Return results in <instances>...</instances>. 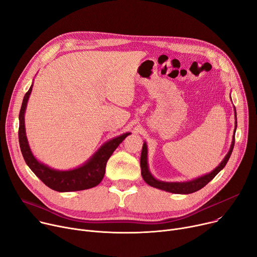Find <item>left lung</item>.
I'll return each mask as SVG.
<instances>
[{
	"instance_id": "left-lung-1",
	"label": "left lung",
	"mask_w": 257,
	"mask_h": 257,
	"mask_svg": "<svg viewBox=\"0 0 257 257\" xmlns=\"http://www.w3.org/2000/svg\"><path fill=\"white\" fill-rule=\"evenodd\" d=\"M234 116H235V125H234V131H233V136H232V142L230 145V149L228 151V153L226 154V156L224 157V159L221 161V163L214 169L212 170L211 173L198 177L196 179L190 180V181H186V182H163V181H159L156 178H154V176L151 174L150 169H149V164H148V146L146 144V142L144 143L143 146V150H142V155H141V168H142V176L143 179L145 180V182L147 184H149L150 186L157 188V189H161L164 190L166 192H170V193H175V194H189V193H193L196 192L198 190H200L201 188H203L206 186L209 182H211L216 176L217 174L224 168V166L226 165L227 161L229 160V157L232 153L233 150V146H234V134H235V130H236V111L234 108Z\"/></svg>"
}]
</instances>
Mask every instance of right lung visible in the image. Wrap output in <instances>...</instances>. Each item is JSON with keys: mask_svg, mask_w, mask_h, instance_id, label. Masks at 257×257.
Instances as JSON below:
<instances>
[{"mask_svg": "<svg viewBox=\"0 0 257 257\" xmlns=\"http://www.w3.org/2000/svg\"><path fill=\"white\" fill-rule=\"evenodd\" d=\"M33 84L29 91L26 93L22 108L20 111V129H19V140L20 147L27 165L31 168L32 172L35 174L50 189L59 192H71L90 189L97 186L105 174V167L107 160L111 154L118 147L130 132L124 133L112 140L102 145L94 155L82 165L69 169V170H59L51 168L40 161H38L30 149L29 142L26 134L25 126V112L28 104V100L31 95Z\"/></svg>", "mask_w": 257, "mask_h": 257, "instance_id": "right-lung-1", "label": "right lung"}]
</instances>
